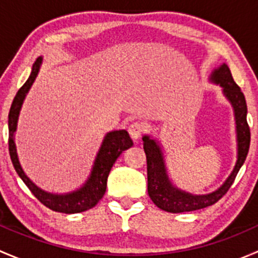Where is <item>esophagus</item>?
Listing matches in <instances>:
<instances>
[{
	"mask_svg": "<svg viewBox=\"0 0 258 258\" xmlns=\"http://www.w3.org/2000/svg\"><path fill=\"white\" fill-rule=\"evenodd\" d=\"M144 131H145L144 126H142L141 123H139V122H134V123L130 124L128 127L130 136H131V139L135 140V141H137V140L141 137V135L144 134Z\"/></svg>",
	"mask_w": 258,
	"mask_h": 258,
	"instance_id": "34e87169",
	"label": "esophagus"
}]
</instances>
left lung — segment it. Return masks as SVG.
<instances>
[{
	"label": "left lung",
	"mask_w": 258,
	"mask_h": 258,
	"mask_svg": "<svg viewBox=\"0 0 258 258\" xmlns=\"http://www.w3.org/2000/svg\"><path fill=\"white\" fill-rule=\"evenodd\" d=\"M210 82L218 85L222 88V93L226 100L231 103L235 114L236 123V141H237V160L235 167L226 181L215 189L206 195H194L183 191L173 184L168 177L166 167L165 153L162 145L157 139L145 135L142 137L144 150L147 158V191L153 204L158 209L171 213L188 212L209 207L216 204L226 192L230 189L237 176L238 171L243 165L249 148V127L247 123V105L241 88L236 85L232 79L230 69L226 63L220 64L212 71L209 77Z\"/></svg>",
	"instance_id": "8db88e82"
}]
</instances>
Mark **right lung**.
<instances>
[{
    "label": "right lung",
    "instance_id": "1",
    "mask_svg": "<svg viewBox=\"0 0 258 258\" xmlns=\"http://www.w3.org/2000/svg\"><path fill=\"white\" fill-rule=\"evenodd\" d=\"M43 58L38 57L32 66L30 77L25 82V85L18 90L14 98L11 108L9 113V150L11 156L12 165L16 170L17 175L25 182L26 186L30 188L33 196L45 205L46 207L52 211L62 213H79L87 211L95 207L101 199L103 197L107 187V177L112 168L113 163L119 157L124 150L132 147L134 142L130 139V135L126 130H114V131L107 132L105 135L101 144L98 152L96 155L93 166L91 168L90 176L85 181V183L80 188L74 189L66 194H53L47 192L33 183L30 177L25 173L17 155L16 141H15V134L17 131L18 117H20L21 108H22L23 101L27 96L28 91L32 87L41 66H42Z\"/></svg>",
    "mask_w": 258,
    "mask_h": 258
}]
</instances>
